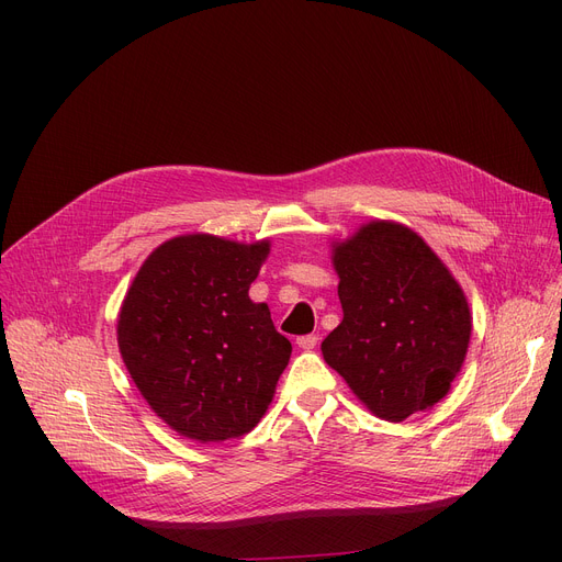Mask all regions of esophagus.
Wrapping results in <instances>:
<instances>
[{"mask_svg":"<svg viewBox=\"0 0 562 562\" xmlns=\"http://www.w3.org/2000/svg\"><path fill=\"white\" fill-rule=\"evenodd\" d=\"M296 344L303 348V350H312L316 344H318V337L316 335H303L296 339Z\"/></svg>","mask_w":562,"mask_h":562,"instance_id":"obj_1","label":"esophagus"}]
</instances>
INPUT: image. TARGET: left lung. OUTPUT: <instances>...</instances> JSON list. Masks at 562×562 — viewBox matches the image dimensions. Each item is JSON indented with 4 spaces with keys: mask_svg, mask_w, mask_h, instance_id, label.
<instances>
[{
    "mask_svg": "<svg viewBox=\"0 0 562 562\" xmlns=\"http://www.w3.org/2000/svg\"><path fill=\"white\" fill-rule=\"evenodd\" d=\"M344 318L326 362L387 422L445 398L471 335L460 284L412 229L378 221L335 248Z\"/></svg>",
    "mask_w": 562,
    "mask_h": 562,
    "instance_id": "obj_1",
    "label": "left lung"
}]
</instances>
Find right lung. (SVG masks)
Instances as JSON below:
<instances>
[{"instance_id": "add662e5", "label": "right lung", "mask_w": 562, "mask_h": 562, "mask_svg": "<svg viewBox=\"0 0 562 562\" xmlns=\"http://www.w3.org/2000/svg\"><path fill=\"white\" fill-rule=\"evenodd\" d=\"M269 241L189 234L159 246L136 273L117 346L143 398L180 435L223 441L250 432L276 394L291 341L248 289Z\"/></svg>"}]
</instances>
